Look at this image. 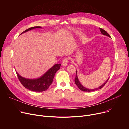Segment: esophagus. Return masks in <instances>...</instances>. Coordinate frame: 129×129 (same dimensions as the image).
<instances>
[{
  "instance_id": "34e87169",
  "label": "esophagus",
  "mask_w": 129,
  "mask_h": 129,
  "mask_svg": "<svg viewBox=\"0 0 129 129\" xmlns=\"http://www.w3.org/2000/svg\"><path fill=\"white\" fill-rule=\"evenodd\" d=\"M69 62V58H65L63 61H62V65L63 66H66L67 65L68 63Z\"/></svg>"
}]
</instances>
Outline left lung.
Instances as JSON below:
<instances>
[{"instance_id": "obj_1", "label": "left lung", "mask_w": 129, "mask_h": 129, "mask_svg": "<svg viewBox=\"0 0 129 129\" xmlns=\"http://www.w3.org/2000/svg\"><path fill=\"white\" fill-rule=\"evenodd\" d=\"M99 29H100V31H101V33H102L103 35H106V36H108L111 37L110 35L105 30H103V28H99ZM76 73H77V71H76ZM109 79H108L103 85H102L101 87H99V88H97V89H93V90H90V89H87V88H85L83 86V85H82L79 82V80H78V77H77V74H76V76H75V78L74 80H75V84L77 85V86L78 87V88L80 90H81V91H84V92H92V91H94L97 90H98V89H102V88L104 86V85L106 84V83L107 82V81H108V80H109Z\"/></svg>"}]
</instances>
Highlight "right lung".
<instances>
[{
	"label": "right lung",
	"instance_id": "right-lung-1",
	"mask_svg": "<svg viewBox=\"0 0 129 129\" xmlns=\"http://www.w3.org/2000/svg\"><path fill=\"white\" fill-rule=\"evenodd\" d=\"M36 28H41V27L34 26L30 27L23 32L22 33ZM60 64H55L44 75L36 79H29L23 78L19 75L17 72H16L19 80L24 88L34 92H43L47 90L52 84L55 74L57 71L60 69Z\"/></svg>",
	"mask_w": 129,
	"mask_h": 129
}]
</instances>
